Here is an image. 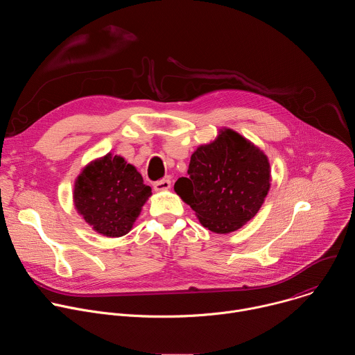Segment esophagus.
<instances>
[{"label":"esophagus","instance_id":"obj_1","mask_svg":"<svg viewBox=\"0 0 355 355\" xmlns=\"http://www.w3.org/2000/svg\"><path fill=\"white\" fill-rule=\"evenodd\" d=\"M153 188H155V191H167V189H170L171 188V181L170 180H167V178H164V180H159V181H156L155 184H153Z\"/></svg>","mask_w":355,"mask_h":355}]
</instances>
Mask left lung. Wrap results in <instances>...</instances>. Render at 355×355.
I'll list each match as a JSON object with an SVG mask.
<instances>
[{"mask_svg":"<svg viewBox=\"0 0 355 355\" xmlns=\"http://www.w3.org/2000/svg\"><path fill=\"white\" fill-rule=\"evenodd\" d=\"M270 173L268 159L259 147L225 129L193 151L189 177L178 178L174 189L202 225L225 234L257 215L270 189Z\"/></svg>","mask_w":355,"mask_h":355,"instance_id":"1","label":"left lung"}]
</instances>
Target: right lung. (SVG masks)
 I'll return each instance as SVG.
<instances>
[{
    "instance_id": "1",
    "label": "right lung",
    "mask_w": 355,
    "mask_h": 355,
    "mask_svg": "<svg viewBox=\"0 0 355 355\" xmlns=\"http://www.w3.org/2000/svg\"><path fill=\"white\" fill-rule=\"evenodd\" d=\"M151 188L140 173L121 156H107L89 163L74 184V205L84 220L107 237L129 233Z\"/></svg>"
}]
</instances>
